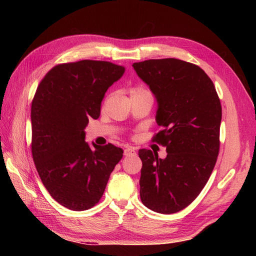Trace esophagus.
Instances as JSON below:
<instances>
[{
	"label": "esophagus",
	"mask_w": 256,
	"mask_h": 256,
	"mask_svg": "<svg viewBox=\"0 0 256 256\" xmlns=\"http://www.w3.org/2000/svg\"><path fill=\"white\" fill-rule=\"evenodd\" d=\"M135 154V148H124V155L125 156H130V155H134Z\"/></svg>",
	"instance_id": "obj_1"
}]
</instances>
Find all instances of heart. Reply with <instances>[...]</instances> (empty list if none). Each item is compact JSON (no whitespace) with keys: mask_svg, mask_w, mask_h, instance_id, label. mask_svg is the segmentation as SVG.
<instances>
[{"mask_svg":"<svg viewBox=\"0 0 256 256\" xmlns=\"http://www.w3.org/2000/svg\"><path fill=\"white\" fill-rule=\"evenodd\" d=\"M140 92H148L144 89H140V88H134L131 90V94H140Z\"/></svg>","mask_w":256,"mask_h":256,"instance_id":"1","label":"heart"}]
</instances>
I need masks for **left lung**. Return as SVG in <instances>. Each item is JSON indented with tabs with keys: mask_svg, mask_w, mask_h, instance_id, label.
<instances>
[{
	"mask_svg": "<svg viewBox=\"0 0 256 256\" xmlns=\"http://www.w3.org/2000/svg\"><path fill=\"white\" fill-rule=\"evenodd\" d=\"M138 77L156 98L154 136L166 146L158 158L140 150L142 160L140 196L145 206L158 214L180 211L206 186L219 154L222 110L214 84L200 67L175 58L134 62Z\"/></svg>",
	"mask_w": 256,
	"mask_h": 256,
	"instance_id": "obj_1",
	"label": "left lung"
}]
</instances>
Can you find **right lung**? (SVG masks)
I'll return each mask as SVG.
<instances>
[{
  "instance_id": "add662e5",
  "label": "right lung",
  "mask_w": 256,
  "mask_h": 256,
  "mask_svg": "<svg viewBox=\"0 0 256 256\" xmlns=\"http://www.w3.org/2000/svg\"><path fill=\"white\" fill-rule=\"evenodd\" d=\"M123 66L80 60L54 67L32 102V154L42 182L58 204L74 211L92 208L123 157L113 144L94 148L86 142L90 118L100 116L106 90Z\"/></svg>"
}]
</instances>
